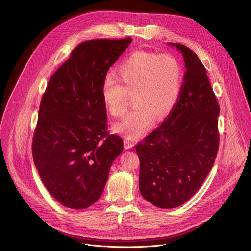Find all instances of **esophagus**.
<instances>
[{
    "label": "esophagus",
    "mask_w": 251,
    "mask_h": 251,
    "mask_svg": "<svg viewBox=\"0 0 251 251\" xmlns=\"http://www.w3.org/2000/svg\"><path fill=\"white\" fill-rule=\"evenodd\" d=\"M134 146V143L132 142V141H130V140H124V147L126 148V149H129V148H132Z\"/></svg>",
    "instance_id": "1"
}]
</instances>
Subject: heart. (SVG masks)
Returning <instances> with one entry per match:
<instances>
[{"mask_svg": "<svg viewBox=\"0 0 251 251\" xmlns=\"http://www.w3.org/2000/svg\"><path fill=\"white\" fill-rule=\"evenodd\" d=\"M117 75L103 80L102 101L113 117L122 118L134 98L135 109L114 129L136 139L151 128L154 118L163 120L172 112L182 92L184 67L172 53L136 51L118 66Z\"/></svg>", "mask_w": 251, "mask_h": 251, "instance_id": "1", "label": "heart"}]
</instances>
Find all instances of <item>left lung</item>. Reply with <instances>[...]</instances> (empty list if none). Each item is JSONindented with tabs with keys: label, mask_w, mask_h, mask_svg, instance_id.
I'll return each instance as SVG.
<instances>
[{
	"label": "left lung",
	"mask_w": 251,
	"mask_h": 251,
	"mask_svg": "<svg viewBox=\"0 0 251 251\" xmlns=\"http://www.w3.org/2000/svg\"><path fill=\"white\" fill-rule=\"evenodd\" d=\"M170 45L184 55L182 92L161 126L136 146L140 193L161 208L180 206L197 193L220 146V105L205 68L188 47Z\"/></svg>",
	"instance_id": "obj_1"
}]
</instances>
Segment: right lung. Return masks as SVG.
<instances>
[{
	"label": "right lung",
	"mask_w": 251,
	"mask_h": 251,
	"mask_svg": "<svg viewBox=\"0 0 251 251\" xmlns=\"http://www.w3.org/2000/svg\"><path fill=\"white\" fill-rule=\"evenodd\" d=\"M131 38L79 44L51 75L43 95L31 152L50 194L82 209L98 201L122 138L107 131L101 87Z\"/></svg>",
	"instance_id": "right-lung-1"
}]
</instances>
